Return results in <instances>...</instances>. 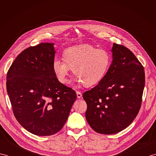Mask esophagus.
<instances>
[{"instance_id":"34e87169","label":"esophagus","mask_w":156,"mask_h":156,"mask_svg":"<svg viewBox=\"0 0 156 156\" xmlns=\"http://www.w3.org/2000/svg\"><path fill=\"white\" fill-rule=\"evenodd\" d=\"M76 94H77V97L78 98H80L82 97V93L80 91H76Z\"/></svg>"}]
</instances>
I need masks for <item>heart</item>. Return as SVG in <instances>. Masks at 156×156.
<instances>
[{
    "label": "heart",
    "mask_w": 156,
    "mask_h": 156,
    "mask_svg": "<svg viewBox=\"0 0 156 156\" xmlns=\"http://www.w3.org/2000/svg\"><path fill=\"white\" fill-rule=\"evenodd\" d=\"M64 59L55 58L52 67L58 80L67 84L71 69L76 74L75 80L91 87L99 83L108 70L111 62L110 53L89 44H81L66 49Z\"/></svg>",
    "instance_id": "b5f03b06"
}]
</instances>
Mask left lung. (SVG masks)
<instances>
[{
  "mask_svg": "<svg viewBox=\"0 0 156 156\" xmlns=\"http://www.w3.org/2000/svg\"><path fill=\"white\" fill-rule=\"evenodd\" d=\"M112 61L104 78L82 95L86 119L94 131L115 134L133 121L140 111L145 86L144 66L128 48L113 44Z\"/></svg>",
  "mask_w": 156,
  "mask_h": 156,
  "instance_id": "left-lung-1",
  "label": "left lung"
}]
</instances>
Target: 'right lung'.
<instances>
[{
	"label": "right lung",
	"instance_id": "1",
	"mask_svg": "<svg viewBox=\"0 0 156 156\" xmlns=\"http://www.w3.org/2000/svg\"><path fill=\"white\" fill-rule=\"evenodd\" d=\"M54 45L41 43L25 49L6 75V90L16 119L39 136L60 131L76 99V92L59 82L53 69Z\"/></svg>",
	"mask_w": 156,
	"mask_h": 156
}]
</instances>
